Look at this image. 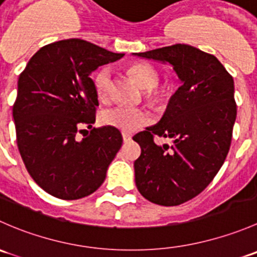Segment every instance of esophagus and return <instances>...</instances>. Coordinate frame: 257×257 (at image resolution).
I'll return each mask as SVG.
<instances>
[{
  "instance_id": "1",
  "label": "esophagus",
  "mask_w": 257,
  "mask_h": 257,
  "mask_svg": "<svg viewBox=\"0 0 257 257\" xmlns=\"http://www.w3.org/2000/svg\"><path fill=\"white\" fill-rule=\"evenodd\" d=\"M121 136H123V141L125 142H131L132 141V134H129V133H126V132H123V134H121Z\"/></svg>"
}]
</instances>
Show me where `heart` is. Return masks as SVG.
<instances>
[{"label": "heart", "instance_id": "obj_1", "mask_svg": "<svg viewBox=\"0 0 257 257\" xmlns=\"http://www.w3.org/2000/svg\"><path fill=\"white\" fill-rule=\"evenodd\" d=\"M129 73L137 79V82L147 90V95L150 99H157L162 95V92L157 88L159 83V72L150 63H136L129 68ZM94 89L98 98L103 102L109 99L112 89V69L109 67H103L95 73ZM102 121L107 125L118 128L123 132H134L142 128L149 121V116L141 108L133 107H116L109 108L102 114Z\"/></svg>", "mask_w": 257, "mask_h": 257}]
</instances>
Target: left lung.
Wrapping results in <instances>:
<instances>
[{"label": "left lung", "mask_w": 257, "mask_h": 257, "mask_svg": "<svg viewBox=\"0 0 257 257\" xmlns=\"http://www.w3.org/2000/svg\"><path fill=\"white\" fill-rule=\"evenodd\" d=\"M133 54L172 64L181 82L159 123L137 136L142 154L134 162L147 200L180 205L199 195L226 159L236 119L234 79L216 57L189 45ZM154 135L173 144L155 145Z\"/></svg>", "instance_id": "8db88e82"}]
</instances>
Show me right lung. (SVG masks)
Wrapping results in <instances>:
<instances>
[{"mask_svg":"<svg viewBox=\"0 0 257 257\" xmlns=\"http://www.w3.org/2000/svg\"><path fill=\"white\" fill-rule=\"evenodd\" d=\"M123 56L71 38L36 52L20 74L14 104L18 150L33 180L56 198L94 193L120 149L123 138L114 126L79 134L92 128L99 105L90 73Z\"/></svg>","mask_w":257,"mask_h":257,"instance_id":"add662e5","label":"right lung"}]
</instances>
